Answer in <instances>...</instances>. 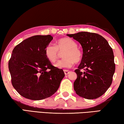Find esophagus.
<instances>
[{
	"instance_id": "34e87169",
	"label": "esophagus",
	"mask_w": 124,
	"mask_h": 124,
	"mask_svg": "<svg viewBox=\"0 0 124 124\" xmlns=\"http://www.w3.org/2000/svg\"><path fill=\"white\" fill-rule=\"evenodd\" d=\"M64 74L66 75H68L69 73H70V71L67 70H64Z\"/></svg>"
}]
</instances>
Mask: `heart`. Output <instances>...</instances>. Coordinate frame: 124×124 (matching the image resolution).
<instances>
[{"mask_svg":"<svg viewBox=\"0 0 124 124\" xmlns=\"http://www.w3.org/2000/svg\"><path fill=\"white\" fill-rule=\"evenodd\" d=\"M76 42L70 38H63L56 41L55 46L48 45L45 48V54L46 58L52 63L56 61L59 51L62 52L63 58L55 64L59 68H70L74 63H78L82 60L83 52L77 47Z\"/></svg>","mask_w":124,"mask_h":124,"instance_id":"1","label":"heart"}]
</instances>
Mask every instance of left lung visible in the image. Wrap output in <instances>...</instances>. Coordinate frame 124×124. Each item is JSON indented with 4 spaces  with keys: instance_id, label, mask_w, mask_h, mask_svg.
Wrapping results in <instances>:
<instances>
[{
    "instance_id": "1",
    "label": "left lung",
    "mask_w": 124,
    "mask_h": 124,
    "mask_svg": "<svg viewBox=\"0 0 124 124\" xmlns=\"http://www.w3.org/2000/svg\"><path fill=\"white\" fill-rule=\"evenodd\" d=\"M67 35L83 47L82 60L74 70L77 74L74 83L75 92L88 100L101 97L112 84L115 72L112 48L104 38L97 33L81 32Z\"/></svg>"
}]
</instances>
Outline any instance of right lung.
I'll use <instances>...</instances> for the list:
<instances>
[{"instance_id":"add662e5","label":"right lung","mask_w":124,"mask_h":124,"mask_svg":"<svg viewBox=\"0 0 124 124\" xmlns=\"http://www.w3.org/2000/svg\"><path fill=\"white\" fill-rule=\"evenodd\" d=\"M53 39L50 35H34L16 45L9 61L12 85L23 97L41 100L57 91L64 77L62 69L52 66L45 50Z\"/></svg>"}]
</instances>
